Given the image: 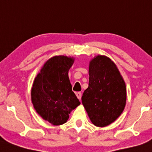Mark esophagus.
Wrapping results in <instances>:
<instances>
[{
    "label": "esophagus",
    "mask_w": 152,
    "mask_h": 152,
    "mask_svg": "<svg viewBox=\"0 0 152 152\" xmlns=\"http://www.w3.org/2000/svg\"><path fill=\"white\" fill-rule=\"evenodd\" d=\"M76 95L77 97H78L79 99H81V97H82V93H81V92H76Z\"/></svg>",
    "instance_id": "obj_1"
}]
</instances>
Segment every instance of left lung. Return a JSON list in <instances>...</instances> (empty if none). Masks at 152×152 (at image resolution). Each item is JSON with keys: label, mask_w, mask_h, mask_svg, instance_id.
Returning <instances> with one entry per match:
<instances>
[{"label": "left lung", "mask_w": 152, "mask_h": 152, "mask_svg": "<svg viewBox=\"0 0 152 152\" xmlns=\"http://www.w3.org/2000/svg\"><path fill=\"white\" fill-rule=\"evenodd\" d=\"M89 75L82 104L95 126H106L113 123L124 109L125 82L116 64L104 55H97L90 62Z\"/></svg>", "instance_id": "obj_1"}]
</instances>
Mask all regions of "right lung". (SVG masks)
Segmentation results:
<instances>
[{"mask_svg": "<svg viewBox=\"0 0 152 152\" xmlns=\"http://www.w3.org/2000/svg\"><path fill=\"white\" fill-rule=\"evenodd\" d=\"M74 58L59 55L49 58L34 80L31 102L36 112L55 126L66 123L80 102L72 90L68 71Z\"/></svg>", "mask_w": 152, "mask_h": 152, "instance_id": "add662e5", "label": "right lung"}]
</instances>
